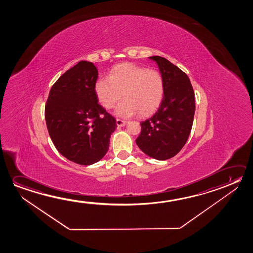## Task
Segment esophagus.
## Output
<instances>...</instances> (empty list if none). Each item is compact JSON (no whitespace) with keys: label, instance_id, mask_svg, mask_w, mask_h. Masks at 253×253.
<instances>
[{"label":"esophagus","instance_id":"1","mask_svg":"<svg viewBox=\"0 0 253 253\" xmlns=\"http://www.w3.org/2000/svg\"><path fill=\"white\" fill-rule=\"evenodd\" d=\"M116 124L118 126H124L126 124V121H122L121 119H117Z\"/></svg>","mask_w":253,"mask_h":253}]
</instances>
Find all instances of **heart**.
Returning <instances> with one entry per match:
<instances>
[{
    "label": "heart",
    "instance_id": "heart-1",
    "mask_svg": "<svg viewBox=\"0 0 253 253\" xmlns=\"http://www.w3.org/2000/svg\"><path fill=\"white\" fill-rule=\"evenodd\" d=\"M163 75L156 69L121 63L114 66L109 76H102L95 84V92L104 108H113L121 100L115 113L131 117L139 113L148 116L157 111L165 96Z\"/></svg>",
    "mask_w": 253,
    "mask_h": 253
}]
</instances>
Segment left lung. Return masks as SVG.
<instances>
[{
  "mask_svg": "<svg viewBox=\"0 0 253 253\" xmlns=\"http://www.w3.org/2000/svg\"><path fill=\"white\" fill-rule=\"evenodd\" d=\"M157 62L165 83L160 107L151 118L140 122L136 144L157 160L175 157L188 140L195 113V97L189 77L167 59L149 57Z\"/></svg>",
  "mask_w": 253,
  "mask_h": 253,
  "instance_id": "left-lung-1",
  "label": "left lung"
}]
</instances>
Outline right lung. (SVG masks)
Returning <instances> with one entry per match:
<instances>
[{"label":"right lung","mask_w":253,"mask_h":253,"mask_svg":"<svg viewBox=\"0 0 253 253\" xmlns=\"http://www.w3.org/2000/svg\"><path fill=\"white\" fill-rule=\"evenodd\" d=\"M97 69L82 60L52 85L44 107L49 135L57 150L71 162L90 165L108 151L116 120L97 102Z\"/></svg>","instance_id":"add662e5"}]
</instances>
